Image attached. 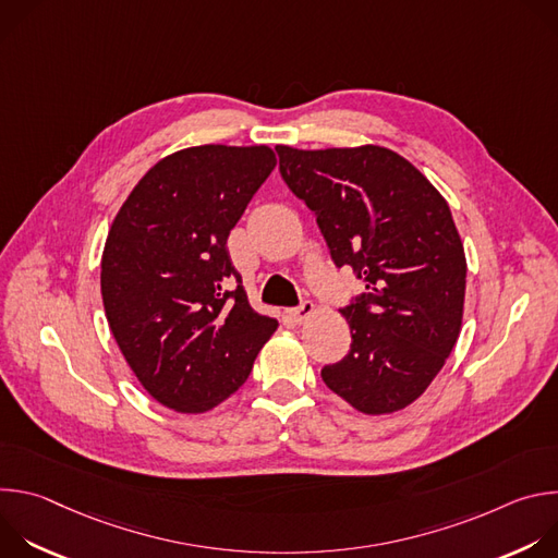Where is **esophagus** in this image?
Returning <instances> with one entry per match:
<instances>
[{"mask_svg": "<svg viewBox=\"0 0 558 558\" xmlns=\"http://www.w3.org/2000/svg\"><path fill=\"white\" fill-rule=\"evenodd\" d=\"M311 313H313V302L311 300H302L295 308H289V315H291L293 323H304Z\"/></svg>", "mask_w": 558, "mask_h": 558, "instance_id": "1", "label": "esophagus"}]
</instances>
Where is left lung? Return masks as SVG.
Instances as JSON below:
<instances>
[{
  "mask_svg": "<svg viewBox=\"0 0 558 558\" xmlns=\"http://www.w3.org/2000/svg\"><path fill=\"white\" fill-rule=\"evenodd\" d=\"M280 177L313 211L338 269L366 291L342 306L349 353L325 384L366 415L409 407L450 355L463 315L465 256L444 196L386 147H276Z\"/></svg>",
  "mask_w": 558,
  "mask_h": 558,
  "instance_id": "obj_1",
  "label": "left lung"
}]
</instances>
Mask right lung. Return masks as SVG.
I'll use <instances>...</instances> for the list:
<instances>
[{"instance_id": "obj_1", "label": "right lung", "mask_w": 558, "mask_h": 558, "mask_svg": "<svg viewBox=\"0 0 558 558\" xmlns=\"http://www.w3.org/2000/svg\"><path fill=\"white\" fill-rule=\"evenodd\" d=\"M276 168L265 145H198L158 161L108 233L101 295L145 390L205 413L241 388L278 323L250 306L227 238Z\"/></svg>"}]
</instances>
